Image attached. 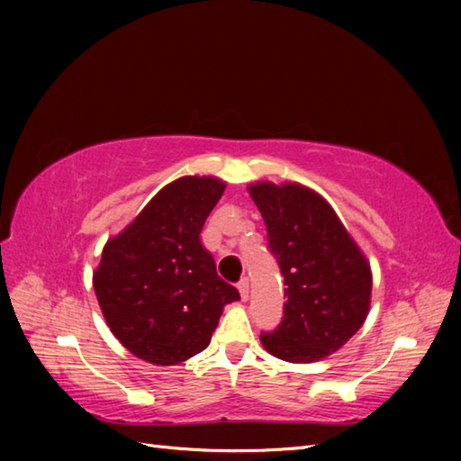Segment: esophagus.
<instances>
[{
	"label": "esophagus",
	"mask_w": 461,
	"mask_h": 461,
	"mask_svg": "<svg viewBox=\"0 0 461 461\" xmlns=\"http://www.w3.org/2000/svg\"><path fill=\"white\" fill-rule=\"evenodd\" d=\"M238 289H240L241 299L246 301V299L249 297V279H248V277H241V279L238 281Z\"/></svg>",
	"instance_id": "obj_1"
}]
</instances>
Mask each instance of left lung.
<instances>
[{"label": "left lung", "mask_w": 461, "mask_h": 461, "mask_svg": "<svg viewBox=\"0 0 461 461\" xmlns=\"http://www.w3.org/2000/svg\"><path fill=\"white\" fill-rule=\"evenodd\" d=\"M249 194L267 228L285 303L279 325L261 332L273 357L315 362L339 350L366 319L370 266L319 194L299 184L259 182Z\"/></svg>", "instance_id": "obj_1"}]
</instances>
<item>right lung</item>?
Returning a JSON list of instances; mask_svg holds the SVG:
<instances>
[{"mask_svg":"<svg viewBox=\"0 0 461 461\" xmlns=\"http://www.w3.org/2000/svg\"><path fill=\"white\" fill-rule=\"evenodd\" d=\"M223 190L215 178L184 176L106 241L93 285L106 325L134 357L170 366L198 355L240 299L200 238Z\"/></svg>","mask_w":461,"mask_h":461,"instance_id":"1","label":"right lung"}]
</instances>
